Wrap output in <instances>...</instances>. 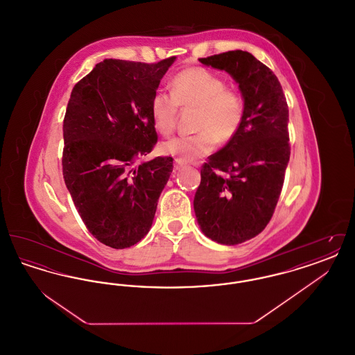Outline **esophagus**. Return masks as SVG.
<instances>
[{
  "instance_id": "obj_1",
  "label": "esophagus",
  "mask_w": 355,
  "mask_h": 355,
  "mask_svg": "<svg viewBox=\"0 0 355 355\" xmlns=\"http://www.w3.org/2000/svg\"><path fill=\"white\" fill-rule=\"evenodd\" d=\"M182 166H184V164H182V162H180L178 159H175V161H174V166H173L174 173H175V171H178V170L181 169Z\"/></svg>"
}]
</instances>
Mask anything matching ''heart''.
<instances>
[{"mask_svg": "<svg viewBox=\"0 0 355 355\" xmlns=\"http://www.w3.org/2000/svg\"><path fill=\"white\" fill-rule=\"evenodd\" d=\"M171 94L157 92L150 100V119L154 129L162 135L175 130L180 107L197 109L194 135H178L164 141L159 150L180 162H191L213 152L216 144L232 142L239 133L245 117L243 96L225 80L202 67L178 71L170 81Z\"/></svg>", "mask_w": 355, "mask_h": 355, "instance_id": "1", "label": "heart"}]
</instances>
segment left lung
I'll use <instances>...</instances> for the list:
<instances>
[{
	"instance_id": "obj_1",
	"label": "left lung",
	"mask_w": 355,
	"mask_h": 355,
	"mask_svg": "<svg viewBox=\"0 0 355 355\" xmlns=\"http://www.w3.org/2000/svg\"><path fill=\"white\" fill-rule=\"evenodd\" d=\"M227 71L246 102L236 138L201 168L194 211L203 234L222 245L258 236L270 222L290 158L288 106L277 76L249 51L200 58Z\"/></svg>"
}]
</instances>
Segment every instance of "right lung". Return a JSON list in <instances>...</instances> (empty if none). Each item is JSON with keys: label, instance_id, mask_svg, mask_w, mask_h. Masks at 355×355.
<instances>
[{"label": "right lung", "instance_id": "obj_1", "mask_svg": "<svg viewBox=\"0 0 355 355\" xmlns=\"http://www.w3.org/2000/svg\"><path fill=\"white\" fill-rule=\"evenodd\" d=\"M175 57L155 64L103 60L74 85L64 119L62 173L86 229L113 249L148 234L171 157L152 152L150 100Z\"/></svg>", "mask_w": 355, "mask_h": 355}]
</instances>
